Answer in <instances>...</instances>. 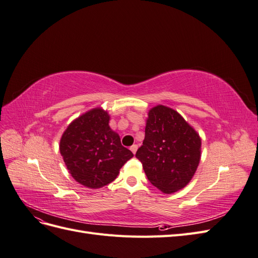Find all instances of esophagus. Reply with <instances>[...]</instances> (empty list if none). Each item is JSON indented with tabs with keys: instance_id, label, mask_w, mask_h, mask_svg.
I'll return each instance as SVG.
<instances>
[{
	"instance_id": "34e87169",
	"label": "esophagus",
	"mask_w": 258,
	"mask_h": 258,
	"mask_svg": "<svg viewBox=\"0 0 258 258\" xmlns=\"http://www.w3.org/2000/svg\"><path fill=\"white\" fill-rule=\"evenodd\" d=\"M130 150H131L132 153L136 154V153H137V150H138V145H137V144H134V145H132V146L130 147Z\"/></svg>"
}]
</instances>
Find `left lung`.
I'll use <instances>...</instances> for the list:
<instances>
[{
    "label": "left lung",
    "instance_id": "left-lung-1",
    "mask_svg": "<svg viewBox=\"0 0 258 258\" xmlns=\"http://www.w3.org/2000/svg\"><path fill=\"white\" fill-rule=\"evenodd\" d=\"M137 158L155 187L173 194L190 182L201 158L198 132L173 108L156 105L148 111L143 145Z\"/></svg>",
    "mask_w": 258,
    "mask_h": 258
}]
</instances>
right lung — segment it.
<instances>
[{
    "label": "right lung",
    "instance_id": "obj_1",
    "mask_svg": "<svg viewBox=\"0 0 258 258\" xmlns=\"http://www.w3.org/2000/svg\"><path fill=\"white\" fill-rule=\"evenodd\" d=\"M111 117L95 107L69 124L60 140V154L76 182L97 189L113 182L134 154L110 127Z\"/></svg>",
    "mask_w": 258,
    "mask_h": 258
}]
</instances>
